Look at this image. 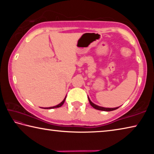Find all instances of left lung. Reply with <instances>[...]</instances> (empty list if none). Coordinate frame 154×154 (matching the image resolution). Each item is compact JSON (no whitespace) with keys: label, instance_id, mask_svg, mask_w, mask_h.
Listing matches in <instances>:
<instances>
[{"label":"left lung","instance_id":"1","mask_svg":"<svg viewBox=\"0 0 154 154\" xmlns=\"http://www.w3.org/2000/svg\"><path fill=\"white\" fill-rule=\"evenodd\" d=\"M88 100H89V102H90V104L91 105V106H92V107H94L96 109H97V110H100V111H114L116 110V109H118L119 106H118V107H115V108H106V107H103V106H98L97 105H96V104L93 103L92 101L90 100V98L88 97Z\"/></svg>","mask_w":154,"mask_h":154}]
</instances>
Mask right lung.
<instances>
[{
  "label": "right lung",
  "instance_id": "add662e5",
  "mask_svg": "<svg viewBox=\"0 0 154 154\" xmlns=\"http://www.w3.org/2000/svg\"><path fill=\"white\" fill-rule=\"evenodd\" d=\"M66 96H65V98H64V100L62 101V102L60 103V104H58V105H56V106H50V107H47V108H43V109H55V108H58V107H60V106L63 105L64 104V101H65V99H66Z\"/></svg>",
  "mask_w": 154,
  "mask_h": 154
}]
</instances>
